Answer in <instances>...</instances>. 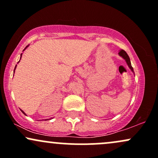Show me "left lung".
I'll return each mask as SVG.
<instances>
[{
	"instance_id": "left-lung-1",
	"label": "left lung",
	"mask_w": 158,
	"mask_h": 158,
	"mask_svg": "<svg viewBox=\"0 0 158 158\" xmlns=\"http://www.w3.org/2000/svg\"><path fill=\"white\" fill-rule=\"evenodd\" d=\"M118 55H119L121 57L123 58L124 60H125V62H126L127 65H128L129 69H130L131 70L132 72H134V69H133V67L131 66V60H130V58H129L128 55H127V54L126 52H125L124 50H120L119 52H118Z\"/></svg>"
}]
</instances>
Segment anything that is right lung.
<instances>
[{"label": "right lung", "instance_id": "add662e5", "mask_svg": "<svg viewBox=\"0 0 158 158\" xmlns=\"http://www.w3.org/2000/svg\"><path fill=\"white\" fill-rule=\"evenodd\" d=\"M28 46H29V45H28L27 46V47L25 48H24V50H25V49L27 48V47H28ZM22 54H21V57H20V60H21V58H22ZM19 61H20V60H19ZM19 62H18V63H19ZM16 66H17V65H15V69H14V72H15V69H16ZM21 111H22V112L23 113H24V115H25V116H27V115H26V113H24V111H23V110H21ZM45 120H49V119H45Z\"/></svg>", "mask_w": 158, "mask_h": 158}]
</instances>
